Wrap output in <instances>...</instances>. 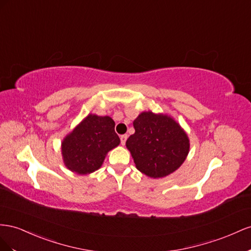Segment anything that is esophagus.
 Masks as SVG:
<instances>
[{
    "instance_id": "34e87169",
    "label": "esophagus",
    "mask_w": 251,
    "mask_h": 251,
    "mask_svg": "<svg viewBox=\"0 0 251 251\" xmlns=\"http://www.w3.org/2000/svg\"><path fill=\"white\" fill-rule=\"evenodd\" d=\"M127 134H123V135H121V144L122 145H125V143H126V140H127Z\"/></svg>"
}]
</instances>
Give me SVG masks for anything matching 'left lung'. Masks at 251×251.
I'll return each mask as SVG.
<instances>
[{"mask_svg":"<svg viewBox=\"0 0 251 251\" xmlns=\"http://www.w3.org/2000/svg\"><path fill=\"white\" fill-rule=\"evenodd\" d=\"M135 132L126 141L135 167L149 177L167 176L180 168L190 143L181 125L166 113L143 111L133 121Z\"/></svg>","mask_w":251,"mask_h":251,"instance_id":"1","label":"left lung"}]
</instances>
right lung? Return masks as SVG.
<instances>
[{
	"instance_id": "obj_1",
	"label": "right lung",
	"mask_w": 251,
	"mask_h": 251,
	"mask_svg": "<svg viewBox=\"0 0 251 251\" xmlns=\"http://www.w3.org/2000/svg\"><path fill=\"white\" fill-rule=\"evenodd\" d=\"M114 121L89 113L62 141L65 166L77 175H89L101 168L110 150L120 145Z\"/></svg>"
}]
</instances>
